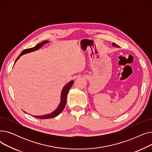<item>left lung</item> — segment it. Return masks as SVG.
<instances>
[{
	"label": "left lung",
	"mask_w": 152,
	"mask_h": 152,
	"mask_svg": "<svg viewBox=\"0 0 152 152\" xmlns=\"http://www.w3.org/2000/svg\"><path fill=\"white\" fill-rule=\"evenodd\" d=\"M112 45L114 46L115 47H119V45H118L117 44H115V43H112Z\"/></svg>",
	"instance_id": "8db88e82"
}]
</instances>
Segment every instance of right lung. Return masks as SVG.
<instances>
[{"mask_svg":"<svg viewBox=\"0 0 152 152\" xmlns=\"http://www.w3.org/2000/svg\"><path fill=\"white\" fill-rule=\"evenodd\" d=\"M49 42V41H43L41 43L37 44L35 47L30 48V49H27L24 50L23 51H22V52L20 54V55L18 57V58H17V60H15V63H16L19 58L21 57V55H24V54H26L28 53H30L32 52H34L36 51L37 50H39L40 48L42 47L44 44ZM74 81H71L70 82H69L67 84H66L65 86L63 87V88L61 91V99H60V102L59 103V105L58 106V107L56 108V110L55 111H53L52 113H50V114H47V115H42V116H33L34 117L36 118H39V119H49V118H55L56 116H57L59 114H60L62 111L63 110V109L65 108V105H66V97H67V94L68 93L69 90L70 89V88L71 87L72 85L73 84Z\"/></svg>","mask_w":152,"mask_h":152,"instance_id":"add662e5","label":"right lung"}]
</instances>
